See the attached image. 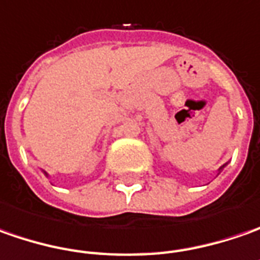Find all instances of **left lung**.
<instances>
[{"label":"left lung","instance_id":"obj_1","mask_svg":"<svg viewBox=\"0 0 260 260\" xmlns=\"http://www.w3.org/2000/svg\"><path fill=\"white\" fill-rule=\"evenodd\" d=\"M223 167H224V166H223ZM223 167H221V168H223ZM221 168H220V170H221Z\"/></svg>","mask_w":260,"mask_h":260}]
</instances>
